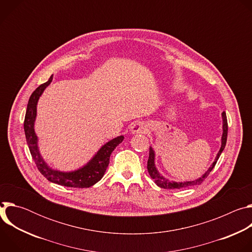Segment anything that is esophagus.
<instances>
[{
  "instance_id": "34e87169",
  "label": "esophagus",
  "mask_w": 252,
  "mask_h": 252,
  "mask_svg": "<svg viewBox=\"0 0 252 252\" xmlns=\"http://www.w3.org/2000/svg\"><path fill=\"white\" fill-rule=\"evenodd\" d=\"M147 129H148V125L145 122H135L130 127V131L133 134L143 133L146 132Z\"/></svg>"
}]
</instances>
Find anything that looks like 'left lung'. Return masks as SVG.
I'll return each mask as SVG.
<instances>
[{"label":"left lung","instance_id":"obj_1","mask_svg":"<svg viewBox=\"0 0 252 252\" xmlns=\"http://www.w3.org/2000/svg\"><path fill=\"white\" fill-rule=\"evenodd\" d=\"M221 117H222V136H221V147H220V150L217 156V158H215L214 161L212 162V164L209 166V168L205 171V173L197 178V179H194V181H190V182H184V183H176V182H169L167 178L163 177L157 169L156 167V164H155V152L153 150V148L151 147L150 148V157H149V160H148V170H149V173L151 175V177L153 179H155V183L157 184L158 187L161 188V189H183V188H189V187H192V186H197V185H200L204 179L208 176V174L210 173V171L212 170V168L214 167V165L217 164L221 153L223 152L224 148H225V145H226V139H227V119H226V114L225 112H223L221 114Z\"/></svg>","mask_w":252,"mask_h":252}]
</instances>
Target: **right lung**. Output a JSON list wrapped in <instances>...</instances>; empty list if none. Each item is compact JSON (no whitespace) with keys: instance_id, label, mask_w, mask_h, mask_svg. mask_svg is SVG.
I'll use <instances>...</instances> for the list:
<instances>
[{"instance_id":"add662e5","label":"right lung","mask_w":252,"mask_h":252,"mask_svg":"<svg viewBox=\"0 0 252 252\" xmlns=\"http://www.w3.org/2000/svg\"><path fill=\"white\" fill-rule=\"evenodd\" d=\"M52 81L53 76H51L48 82L44 83L43 85L35 89V91H33L28 102L24 122V129L30 153L32 155L33 161L37 164L38 169L49 182L67 188H90L96 184L97 182H99L101 177L103 176L110 163V157L114 150L124 140V135H120L110 141H107L86 165L77 170L64 172L51 168L43 159L39 152L38 136L34 132L33 126L35 117H37L38 100L44 93L45 89L52 83Z\"/></svg>"}]
</instances>
